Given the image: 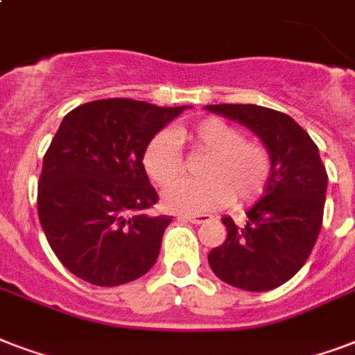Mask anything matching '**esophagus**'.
I'll return each mask as SVG.
<instances>
[{
  "label": "esophagus",
  "instance_id": "obj_1",
  "mask_svg": "<svg viewBox=\"0 0 355 355\" xmlns=\"http://www.w3.org/2000/svg\"><path fill=\"white\" fill-rule=\"evenodd\" d=\"M182 219H186V221H191L193 225H202V223L210 221L211 216H208V214H197V216L186 214V216H182Z\"/></svg>",
  "mask_w": 355,
  "mask_h": 355
}]
</instances>
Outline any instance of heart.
Wrapping results in <instances>:
<instances>
[{"label": "heart", "instance_id": "1", "mask_svg": "<svg viewBox=\"0 0 355 355\" xmlns=\"http://www.w3.org/2000/svg\"><path fill=\"white\" fill-rule=\"evenodd\" d=\"M177 137L209 158L200 168L205 179L175 184L185 168L176 138L162 130L147 141L141 153L147 177L160 188L175 184L164 193L167 210L200 214L221 208L230 200L236 206L250 205L265 193L272 175V155L263 141L245 138L241 128L219 118H206L180 128Z\"/></svg>", "mask_w": 355, "mask_h": 355}]
</instances>
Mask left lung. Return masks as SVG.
<instances>
[{
    "instance_id": "1",
    "label": "left lung",
    "mask_w": 355,
    "mask_h": 355,
    "mask_svg": "<svg viewBox=\"0 0 355 355\" xmlns=\"http://www.w3.org/2000/svg\"><path fill=\"white\" fill-rule=\"evenodd\" d=\"M210 112L239 121L263 139L272 175L263 199L247 211V225L223 217L227 239L211 248L217 278L245 291H269L302 269L324 216L328 175L319 149L291 116L258 105H208Z\"/></svg>"
}]
</instances>
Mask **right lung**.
<instances>
[{"instance_id":"add662e5","label":"right lung","mask_w":355,"mask_h":355,"mask_svg":"<svg viewBox=\"0 0 355 355\" xmlns=\"http://www.w3.org/2000/svg\"><path fill=\"white\" fill-rule=\"evenodd\" d=\"M184 108L116 97L62 119L44 155L36 202L49 247L80 280L121 286L155 265L173 217L147 211L158 193L141 153Z\"/></svg>"}]
</instances>
